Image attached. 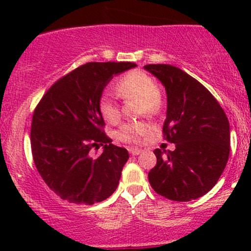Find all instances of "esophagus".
<instances>
[{
  "mask_svg": "<svg viewBox=\"0 0 251 251\" xmlns=\"http://www.w3.org/2000/svg\"><path fill=\"white\" fill-rule=\"evenodd\" d=\"M128 151L132 155H138L139 153H142V150H139V149H129Z\"/></svg>",
  "mask_w": 251,
  "mask_h": 251,
  "instance_id": "1",
  "label": "esophagus"
}]
</instances>
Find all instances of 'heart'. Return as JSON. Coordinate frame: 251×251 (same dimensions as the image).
<instances>
[{"label": "heart", "instance_id": "heart-1", "mask_svg": "<svg viewBox=\"0 0 251 251\" xmlns=\"http://www.w3.org/2000/svg\"><path fill=\"white\" fill-rule=\"evenodd\" d=\"M114 87L118 96L123 99H139L142 113L154 114L160 109L162 97L157 83L145 72L135 70L124 74L117 80ZM98 108L106 122L116 124L120 119V108L111 94L105 93L100 97ZM150 131L151 126L144 122L127 123L118 129L117 138L124 143L138 144Z\"/></svg>", "mask_w": 251, "mask_h": 251}]
</instances>
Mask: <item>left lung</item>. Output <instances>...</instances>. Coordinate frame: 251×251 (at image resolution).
Instances as JSON below:
<instances>
[{
    "mask_svg": "<svg viewBox=\"0 0 251 251\" xmlns=\"http://www.w3.org/2000/svg\"><path fill=\"white\" fill-rule=\"evenodd\" d=\"M165 86L168 111L164 139L175 151L155 149L157 164L149 172L152 189L177 201L197 200L215 186L230 153V126L226 112L200 81L171 65H146Z\"/></svg>",
    "mask_w": 251,
    "mask_h": 251,
    "instance_id": "1",
    "label": "left lung"
}]
</instances>
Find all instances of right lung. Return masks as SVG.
Returning a JSON list of instances; mask_svg holds the SVG:
<instances>
[{
	"mask_svg": "<svg viewBox=\"0 0 251 251\" xmlns=\"http://www.w3.org/2000/svg\"><path fill=\"white\" fill-rule=\"evenodd\" d=\"M133 62H88L60 77L34 109L30 145L45 183L61 200L75 204L105 201L116 191L127 150L112 144L98 108L113 75ZM104 146L94 158L92 148Z\"/></svg>",
	"mask_w": 251,
	"mask_h": 251,
	"instance_id": "add662e5",
	"label": "right lung"
}]
</instances>
